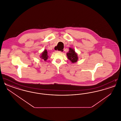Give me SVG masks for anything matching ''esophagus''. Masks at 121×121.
I'll return each instance as SVG.
<instances>
[{
    "label": "esophagus",
    "instance_id": "esophagus-1",
    "mask_svg": "<svg viewBox=\"0 0 121 121\" xmlns=\"http://www.w3.org/2000/svg\"><path fill=\"white\" fill-rule=\"evenodd\" d=\"M56 52H62V51H56Z\"/></svg>",
    "mask_w": 121,
    "mask_h": 121
}]
</instances>
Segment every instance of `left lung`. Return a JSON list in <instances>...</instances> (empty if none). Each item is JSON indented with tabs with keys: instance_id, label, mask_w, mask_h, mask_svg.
Listing matches in <instances>:
<instances>
[{
	"instance_id": "8db88e82",
	"label": "left lung",
	"mask_w": 121,
	"mask_h": 121,
	"mask_svg": "<svg viewBox=\"0 0 121 121\" xmlns=\"http://www.w3.org/2000/svg\"><path fill=\"white\" fill-rule=\"evenodd\" d=\"M69 52L67 53V56L68 58L72 63H75L78 61V54L75 52V50L71 48H69Z\"/></svg>"
}]
</instances>
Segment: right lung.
Listing matches in <instances>:
<instances>
[{"label": "right lung", "instance_id": "obj_1", "mask_svg": "<svg viewBox=\"0 0 121 121\" xmlns=\"http://www.w3.org/2000/svg\"><path fill=\"white\" fill-rule=\"evenodd\" d=\"M40 58L42 59H43L44 61H46L48 58V51L46 49H44V50L42 52Z\"/></svg>", "mask_w": 121, "mask_h": 121}]
</instances>
